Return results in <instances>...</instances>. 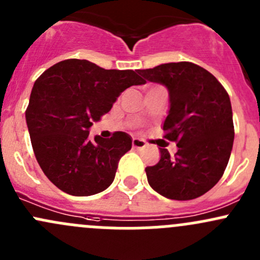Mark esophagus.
Returning a JSON list of instances; mask_svg holds the SVG:
<instances>
[{"instance_id": "obj_1", "label": "esophagus", "mask_w": 260, "mask_h": 260, "mask_svg": "<svg viewBox=\"0 0 260 260\" xmlns=\"http://www.w3.org/2000/svg\"><path fill=\"white\" fill-rule=\"evenodd\" d=\"M132 146H133V148H136V149H142L146 147V143H145V141L140 140V138H133Z\"/></svg>"}]
</instances>
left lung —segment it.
<instances>
[{
  "mask_svg": "<svg viewBox=\"0 0 260 260\" xmlns=\"http://www.w3.org/2000/svg\"><path fill=\"white\" fill-rule=\"evenodd\" d=\"M138 73L145 81L169 89L164 138L179 147L175 157L159 148L158 164L146 167L148 183L172 200L204 195L221 179L232 153L234 123L229 94L211 73L190 61L161 64Z\"/></svg>",
  "mask_w": 260,
  "mask_h": 260,
  "instance_id": "left-lung-1",
  "label": "left lung"
}]
</instances>
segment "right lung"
I'll return each mask as SVG.
<instances>
[{
  "mask_svg": "<svg viewBox=\"0 0 260 260\" xmlns=\"http://www.w3.org/2000/svg\"><path fill=\"white\" fill-rule=\"evenodd\" d=\"M146 81L133 70H107L88 60L52 65L34 84L26 123L46 177L64 192L90 196L113 182L118 162L132 147L124 132L89 140V128L111 111L118 95Z\"/></svg>",
  "mask_w": 260,
  "mask_h": 260,
  "instance_id": "obj_1",
  "label": "right lung"
}]
</instances>
